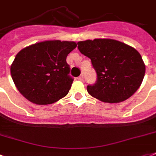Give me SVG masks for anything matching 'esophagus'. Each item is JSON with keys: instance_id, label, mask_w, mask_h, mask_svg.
I'll list each match as a JSON object with an SVG mask.
<instances>
[{"instance_id": "esophagus-1", "label": "esophagus", "mask_w": 156, "mask_h": 156, "mask_svg": "<svg viewBox=\"0 0 156 156\" xmlns=\"http://www.w3.org/2000/svg\"><path fill=\"white\" fill-rule=\"evenodd\" d=\"M78 80H81V81H82L83 80H84V77H83V75H81V76H80L78 77Z\"/></svg>"}]
</instances>
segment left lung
Segmentation results:
<instances>
[{"label": "left lung", "mask_w": 156, "mask_h": 156, "mask_svg": "<svg viewBox=\"0 0 156 156\" xmlns=\"http://www.w3.org/2000/svg\"><path fill=\"white\" fill-rule=\"evenodd\" d=\"M78 49L91 60L97 80L87 86L90 95L106 103L129 98L141 85L145 66L140 54L129 45L113 39L77 42Z\"/></svg>", "instance_id": "left-lung-1"}]
</instances>
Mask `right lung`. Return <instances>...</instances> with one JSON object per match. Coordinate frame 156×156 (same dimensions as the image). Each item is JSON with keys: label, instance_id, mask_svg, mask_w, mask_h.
<instances>
[{"label": "right lung", "instance_id": "obj_1", "mask_svg": "<svg viewBox=\"0 0 156 156\" xmlns=\"http://www.w3.org/2000/svg\"><path fill=\"white\" fill-rule=\"evenodd\" d=\"M76 47L75 41L51 40L20 51L11 66L19 92L37 105L52 104L65 97L73 83L66 57Z\"/></svg>", "mask_w": 156, "mask_h": 156}]
</instances>
